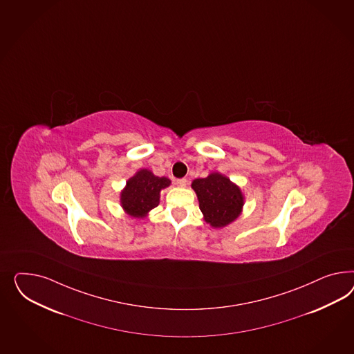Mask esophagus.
Here are the masks:
<instances>
[{
    "label": "esophagus",
    "mask_w": 354,
    "mask_h": 354,
    "mask_svg": "<svg viewBox=\"0 0 354 354\" xmlns=\"http://www.w3.org/2000/svg\"><path fill=\"white\" fill-rule=\"evenodd\" d=\"M176 185H177L178 187H186V185H187V180H185V178L177 180V181H176Z\"/></svg>",
    "instance_id": "34e87169"
}]
</instances>
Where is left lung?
I'll return each mask as SVG.
<instances>
[{
    "label": "left lung",
    "instance_id": "obj_1",
    "mask_svg": "<svg viewBox=\"0 0 354 354\" xmlns=\"http://www.w3.org/2000/svg\"><path fill=\"white\" fill-rule=\"evenodd\" d=\"M192 187L198 196L204 221L214 229L230 225L242 214V190L221 173L212 172L205 178H196L192 181Z\"/></svg>",
    "mask_w": 354,
    "mask_h": 354
}]
</instances>
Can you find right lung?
Returning a JSON list of instances; mask_svg holds the SVG:
<instances>
[{
	"instance_id": "right-lung-1",
	"label": "right lung",
	"mask_w": 354,
	"mask_h": 354,
	"mask_svg": "<svg viewBox=\"0 0 354 354\" xmlns=\"http://www.w3.org/2000/svg\"><path fill=\"white\" fill-rule=\"evenodd\" d=\"M171 185L167 177H159L142 168L127 181L120 192V205L133 218H145L160 202V192Z\"/></svg>"
}]
</instances>
